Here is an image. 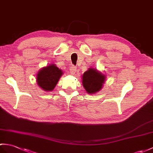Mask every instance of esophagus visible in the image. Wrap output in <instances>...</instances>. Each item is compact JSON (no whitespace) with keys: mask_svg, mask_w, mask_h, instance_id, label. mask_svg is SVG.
<instances>
[{"mask_svg":"<svg viewBox=\"0 0 153 153\" xmlns=\"http://www.w3.org/2000/svg\"><path fill=\"white\" fill-rule=\"evenodd\" d=\"M76 70H77V68H76V67H75L74 66H72L70 68V74H74L76 73Z\"/></svg>","mask_w":153,"mask_h":153,"instance_id":"34e87169","label":"esophagus"}]
</instances>
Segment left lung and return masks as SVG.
<instances>
[{
	"mask_svg": "<svg viewBox=\"0 0 153 153\" xmlns=\"http://www.w3.org/2000/svg\"><path fill=\"white\" fill-rule=\"evenodd\" d=\"M105 80V76L97 69L88 68L82 76V83L88 94L96 93L100 91Z\"/></svg>",
	"mask_w": 153,
	"mask_h": 153,
	"instance_id": "obj_1",
	"label": "left lung"
}]
</instances>
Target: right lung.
Listing matches in <instances>:
<instances>
[{
	"mask_svg": "<svg viewBox=\"0 0 153 153\" xmlns=\"http://www.w3.org/2000/svg\"><path fill=\"white\" fill-rule=\"evenodd\" d=\"M63 72L55 65H49L42 68L37 74V84L45 91H52L57 84Z\"/></svg>",
	"mask_w": 153,
	"mask_h": 153,
	"instance_id": "right-lung-1",
	"label": "right lung"
}]
</instances>
